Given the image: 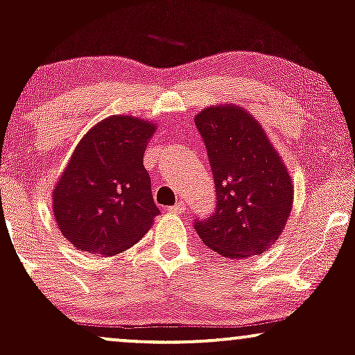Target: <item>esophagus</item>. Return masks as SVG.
<instances>
[{
    "instance_id": "1",
    "label": "esophagus",
    "mask_w": 355,
    "mask_h": 355,
    "mask_svg": "<svg viewBox=\"0 0 355 355\" xmlns=\"http://www.w3.org/2000/svg\"><path fill=\"white\" fill-rule=\"evenodd\" d=\"M170 211V214H175V215H180V214H183V211H185V205H183L182 202H178V203H175V205H172V207H168V209H166Z\"/></svg>"
}]
</instances>
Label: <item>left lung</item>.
Returning <instances> with one entry per match:
<instances>
[{
  "label": "left lung",
  "instance_id": "1",
  "mask_svg": "<svg viewBox=\"0 0 355 355\" xmlns=\"http://www.w3.org/2000/svg\"><path fill=\"white\" fill-rule=\"evenodd\" d=\"M214 173L217 209L195 230L225 259L263 254L285 229L294 185L262 125L239 105L207 107L195 116Z\"/></svg>",
  "mask_w": 355,
  "mask_h": 355
}]
</instances>
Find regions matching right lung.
<instances>
[{"label":"right lung","instance_id":"obj_1","mask_svg":"<svg viewBox=\"0 0 355 355\" xmlns=\"http://www.w3.org/2000/svg\"><path fill=\"white\" fill-rule=\"evenodd\" d=\"M157 125L112 115L85 133L53 189V215L78 250L116 255L140 240L160 214L144 155Z\"/></svg>","mask_w":355,"mask_h":355}]
</instances>
